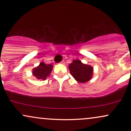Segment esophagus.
<instances>
[{
  "label": "esophagus",
  "instance_id": "1",
  "mask_svg": "<svg viewBox=\"0 0 131 131\" xmlns=\"http://www.w3.org/2000/svg\"><path fill=\"white\" fill-rule=\"evenodd\" d=\"M64 61H61L60 63H61V64H64Z\"/></svg>",
  "mask_w": 131,
  "mask_h": 131
}]
</instances>
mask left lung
I'll return each mask as SVG.
<instances>
[{
  "instance_id": "8db88e82",
  "label": "left lung",
  "mask_w": 131,
  "mask_h": 131,
  "mask_svg": "<svg viewBox=\"0 0 131 131\" xmlns=\"http://www.w3.org/2000/svg\"><path fill=\"white\" fill-rule=\"evenodd\" d=\"M71 76L78 82L85 83L92 79L93 68L91 65L82 63L79 60H74L68 66Z\"/></svg>"
}]
</instances>
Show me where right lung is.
Returning a JSON list of instances; mask_svg holds the SVG:
<instances>
[{
  "instance_id": "add662e5",
  "label": "right lung",
  "mask_w": 131,
  "mask_h": 131,
  "mask_svg": "<svg viewBox=\"0 0 131 131\" xmlns=\"http://www.w3.org/2000/svg\"><path fill=\"white\" fill-rule=\"evenodd\" d=\"M53 65L51 64H47L41 62L38 67L34 68L32 70V74L37 79L45 80L52 72Z\"/></svg>"
}]
</instances>
